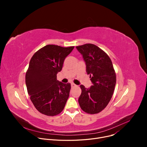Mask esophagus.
<instances>
[{
  "label": "esophagus",
  "mask_w": 147,
  "mask_h": 147,
  "mask_svg": "<svg viewBox=\"0 0 147 147\" xmlns=\"http://www.w3.org/2000/svg\"><path fill=\"white\" fill-rule=\"evenodd\" d=\"M71 87H72V88H74V87H77V85H76L75 84H74V83H71Z\"/></svg>",
  "instance_id": "1"
}]
</instances>
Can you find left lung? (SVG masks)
<instances>
[{
    "label": "left lung",
    "instance_id": "8db88e82",
    "mask_svg": "<svg viewBox=\"0 0 147 147\" xmlns=\"http://www.w3.org/2000/svg\"><path fill=\"white\" fill-rule=\"evenodd\" d=\"M86 64L93 86L86 88L80 86L78 103L81 109L89 114L98 113L107 107L115 87L116 76L109 56L95 45L87 44L76 47Z\"/></svg>",
    "mask_w": 147,
    "mask_h": 147
}]
</instances>
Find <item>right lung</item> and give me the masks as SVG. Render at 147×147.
<instances>
[{"instance_id":"right-lung-1","label":"right lung","mask_w":147,"mask_h":147,"mask_svg":"<svg viewBox=\"0 0 147 147\" xmlns=\"http://www.w3.org/2000/svg\"><path fill=\"white\" fill-rule=\"evenodd\" d=\"M74 48L47 45L31 57L26 84L30 99L40 113L53 116L63 110L71 84L57 80V74L61 70L65 58Z\"/></svg>"}]
</instances>
